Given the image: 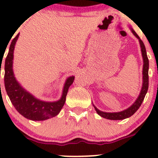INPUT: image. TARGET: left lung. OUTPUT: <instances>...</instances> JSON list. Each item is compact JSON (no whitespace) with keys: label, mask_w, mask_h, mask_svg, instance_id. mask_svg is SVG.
Segmentation results:
<instances>
[{"label":"left lung","mask_w":158,"mask_h":158,"mask_svg":"<svg viewBox=\"0 0 158 158\" xmlns=\"http://www.w3.org/2000/svg\"><path fill=\"white\" fill-rule=\"evenodd\" d=\"M131 32L133 33V34L139 40L140 46H141V53H142L143 61H144L142 72V88H141L139 96L138 97V98H137L136 101L135 102V103H134L131 106H130L128 109L124 110V111H119V112H104V111H100V110H98L95 106H93L95 111H96V112L98 113L101 117L105 118L107 119H110V120H122V119L127 118H129L131 115H133V114L138 111V109H139L141 105L142 104V102L144 101V97H145V95L146 93H147L148 89V69H149V61H148L145 47H144V43H143V41L140 39V37L138 36V35L135 33V30L131 29Z\"/></svg>","instance_id":"8db88e82"}]
</instances>
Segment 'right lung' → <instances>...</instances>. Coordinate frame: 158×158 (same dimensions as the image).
Returning a JSON list of instances; mask_svg holds the SVG:
<instances>
[{"instance_id": "right-lung-1", "label": "right lung", "mask_w": 158, "mask_h": 158, "mask_svg": "<svg viewBox=\"0 0 158 158\" xmlns=\"http://www.w3.org/2000/svg\"><path fill=\"white\" fill-rule=\"evenodd\" d=\"M19 33L11 42L4 65V85L6 92L16 110L26 118L33 121H44L55 117L60 113L66 102L68 89L74 81V76H70L66 81L61 98L57 102H49L35 98L27 92L14 77L13 72V59L15 44Z\"/></svg>"}]
</instances>
